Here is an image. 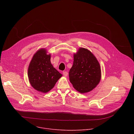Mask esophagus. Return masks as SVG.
<instances>
[{"mask_svg": "<svg viewBox=\"0 0 134 134\" xmlns=\"http://www.w3.org/2000/svg\"><path fill=\"white\" fill-rule=\"evenodd\" d=\"M63 75H64V76H65V77H67V76H68V72L67 71H63Z\"/></svg>", "mask_w": 134, "mask_h": 134, "instance_id": "1", "label": "esophagus"}]
</instances>
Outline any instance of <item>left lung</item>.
I'll return each mask as SVG.
<instances>
[{
	"instance_id": "8db88e82",
	"label": "left lung",
	"mask_w": 134,
	"mask_h": 134,
	"mask_svg": "<svg viewBox=\"0 0 134 134\" xmlns=\"http://www.w3.org/2000/svg\"><path fill=\"white\" fill-rule=\"evenodd\" d=\"M70 83L81 93L92 91L101 80V68L95 57L86 49L81 48L74 55L69 72Z\"/></svg>"
}]
</instances>
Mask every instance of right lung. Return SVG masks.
<instances>
[{
	"instance_id": "1",
	"label": "right lung",
	"mask_w": 134,
	"mask_h": 134,
	"mask_svg": "<svg viewBox=\"0 0 134 134\" xmlns=\"http://www.w3.org/2000/svg\"><path fill=\"white\" fill-rule=\"evenodd\" d=\"M50 54L44 49L38 50L33 55L28 68V77L36 90L47 93L51 90L62 74L51 64Z\"/></svg>"
}]
</instances>
